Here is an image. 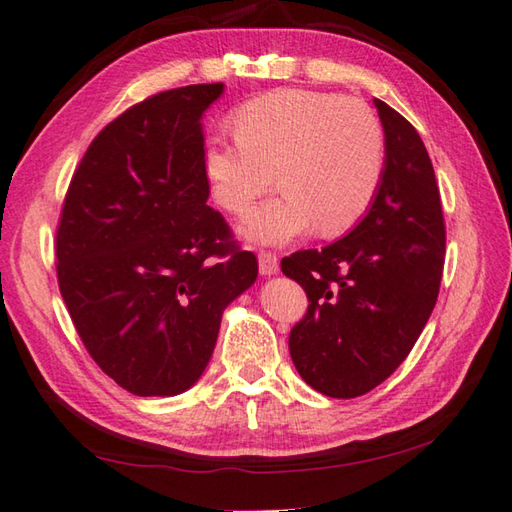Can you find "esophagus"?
Wrapping results in <instances>:
<instances>
[{
  "label": "esophagus",
  "instance_id": "esophagus-1",
  "mask_svg": "<svg viewBox=\"0 0 512 512\" xmlns=\"http://www.w3.org/2000/svg\"><path fill=\"white\" fill-rule=\"evenodd\" d=\"M279 270V259L275 253H270V250H259V273L264 277L275 275Z\"/></svg>",
  "mask_w": 512,
  "mask_h": 512
}]
</instances>
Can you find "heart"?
I'll return each instance as SVG.
<instances>
[{
	"instance_id": "b5f03b06",
	"label": "heart",
	"mask_w": 512,
	"mask_h": 512,
	"mask_svg": "<svg viewBox=\"0 0 512 512\" xmlns=\"http://www.w3.org/2000/svg\"><path fill=\"white\" fill-rule=\"evenodd\" d=\"M237 137H213L204 173L217 204L248 217L277 182L284 190L250 219L244 235L286 244L317 230L342 235L373 206L386 170V133L359 99L282 88L250 99L235 113Z\"/></svg>"
}]
</instances>
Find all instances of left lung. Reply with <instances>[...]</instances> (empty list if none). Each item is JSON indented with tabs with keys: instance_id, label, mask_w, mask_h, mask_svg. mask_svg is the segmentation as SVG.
<instances>
[{
	"instance_id": "1",
	"label": "left lung",
	"mask_w": 512,
	"mask_h": 512,
	"mask_svg": "<svg viewBox=\"0 0 512 512\" xmlns=\"http://www.w3.org/2000/svg\"><path fill=\"white\" fill-rule=\"evenodd\" d=\"M386 170L366 217L322 250H297L282 273L308 310L288 337L297 373L317 393L353 399L395 373L433 313L446 226L426 146L413 124L375 99Z\"/></svg>"
}]
</instances>
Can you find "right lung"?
Segmentation results:
<instances>
[{
	"label": "right lung",
	"instance_id": "add662e5",
	"mask_svg": "<svg viewBox=\"0 0 512 512\" xmlns=\"http://www.w3.org/2000/svg\"><path fill=\"white\" fill-rule=\"evenodd\" d=\"M224 84L164 90L113 119L79 162L57 226V282L79 337L139 397L202 377L224 308L257 279L210 208L204 110Z\"/></svg>",
	"mask_w": 512,
	"mask_h": 512
}]
</instances>
